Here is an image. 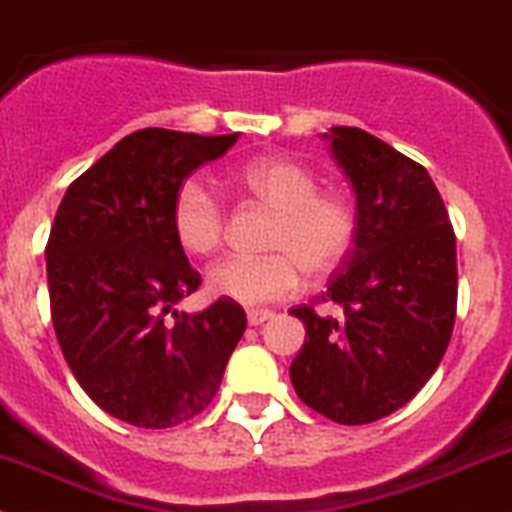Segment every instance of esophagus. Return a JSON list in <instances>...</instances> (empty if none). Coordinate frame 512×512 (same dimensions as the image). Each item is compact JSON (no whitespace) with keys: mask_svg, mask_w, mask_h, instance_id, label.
<instances>
[{"mask_svg":"<svg viewBox=\"0 0 512 512\" xmlns=\"http://www.w3.org/2000/svg\"><path fill=\"white\" fill-rule=\"evenodd\" d=\"M272 310H262V308H252V310H247V323H250V326H262V323L265 321H270L272 318Z\"/></svg>","mask_w":512,"mask_h":512,"instance_id":"1","label":"esophagus"}]
</instances>
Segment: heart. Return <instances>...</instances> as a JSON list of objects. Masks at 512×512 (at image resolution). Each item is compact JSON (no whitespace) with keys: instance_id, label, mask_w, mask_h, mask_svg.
<instances>
[{"instance_id":"obj_1","label":"heart","mask_w":512,"mask_h":512,"mask_svg":"<svg viewBox=\"0 0 512 512\" xmlns=\"http://www.w3.org/2000/svg\"><path fill=\"white\" fill-rule=\"evenodd\" d=\"M237 184L278 209L267 247L270 255H229L209 267L207 288L242 305L270 303L298 293L303 275L326 278L341 267L356 237V212L338 194L318 191L308 166L290 159H260L237 174ZM171 229L189 255H209L224 232V207L207 181H181L171 202Z\"/></svg>"}]
</instances>
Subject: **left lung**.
I'll use <instances>...</instances> for the list:
<instances>
[{"instance_id": "8db88e82", "label": "left lung", "mask_w": 512, "mask_h": 512, "mask_svg": "<svg viewBox=\"0 0 512 512\" xmlns=\"http://www.w3.org/2000/svg\"><path fill=\"white\" fill-rule=\"evenodd\" d=\"M356 194V237L323 303L290 310L305 343L290 364L303 404L338 424L401 409L437 371L457 310V245L432 176L361 128L323 133Z\"/></svg>"}]
</instances>
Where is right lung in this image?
I'll use <instances>...</instances> for the list:
<instances>
[{
  "label": "right lung",
  "instance_id": "1",
  "mask_svg": "<svg viewBox=\"0 0 512 512\" xmlns=\"http://www.w3.org/2000/svg\"><path fill=\"white\" fill-rule=\"evenodd\" d=\"M237 138L143 128L80 174L57 207L45 250L57 343L85 394L133 427L197 417L245 333L234 300L194 315L174 308L202 278L176 242L171 202Z\"/></svg>",
  "mask_w": 512,
  "mask_h": 512
}]
</instances>
